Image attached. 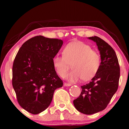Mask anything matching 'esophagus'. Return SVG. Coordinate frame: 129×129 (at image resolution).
Segmentation results:
<instances>
[{
    "label": "esophagus",
    "instance_id": "1",
    "mask_svg": "<svg viewBox=\"0 0 129 129\" xmlns=\"http://www.w3.org/2000/svg\"><path fill=\"white\" fill-rule=\"evenodd\" d=\"M63 85H64V86H71V84L67 83H64Z\"/></svg>",
    "mask_w": 129,
    "mask_h": 129
}]
</instances>
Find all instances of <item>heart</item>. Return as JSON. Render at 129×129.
I'll use <instances>...</instances> for the list:
<instances>
[{
	"instance_id": "1",
	"label": "heart",
	"mask_w": 129,
	"mask_h": 129,
	"mask_svg": "<svg viewBox=\"0 0 129 129\" xmlns=\"http://www.w3.org/2000/svg\"><path fill=\"white\" fill-rule=\"evenodd\" d=\"M62 54L63 56L56 55L53 58V65L58 75L63 77L72 64L73 70L65 76L70 82H77L81 79L84 81L90 80L99 70L100 54L83 42L69 43L63 49Z\"/></svg>"
}]
</instances>
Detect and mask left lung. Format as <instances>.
<instances>
[{"label": "left lung", "mask_w": 129, "mask_h": 129, "mask_svg": "<svg viewBox=\"0 0 129 129\" xmlns=\"http://www.w3.org/2000/svg\"><path fill=\"white\" fill-rule=\"evenodd\" d=\"M96 42L100 52V66L89 83L81 86L82 92L73 100V105L79 112L92 114L103 110L118 89L120 66L113 49L98 36L88 38Z\"/></svg>", "instance_id": "left-lung-1"}]
</instances>
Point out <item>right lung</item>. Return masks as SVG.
Masks as SVG:
<instances>
[{"label": "right lung", "instance_id": "right-lung-1", "mask_svg": "<svg viewBox=\"0 0 129 129\" xmlns=\"http://www.w3.org/2000/svg\"><path fill=\"white\" fill-rule=\"evenodd\" d=\"M63 43L60 39L35 36L24 42L16 56L12 85L19 105L31 114L46 110L54 90L63 86L52 62Z\"/></svg>", "mask_w": 129, "mask_h": 129}]
</instances>
